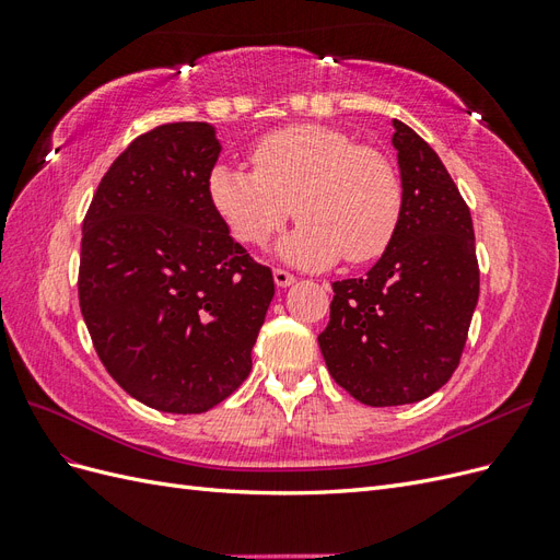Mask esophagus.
<instances>
[{
    "instance_id": "1",
    "label": "esophagus",
    "mask_w": 560,
    "mask_h": 560,
    "mask_svg": "<svg viewBox=\"0 0 560 560\" xmlns=\"http://www.w3.org/2000/svg\"><path fill=\"white\" fill-rule=\"evenodd\" d=\"M273 280H276L278 287H290L296 278L292 273H287V270H282V268H276L273 270Z\"/></svg>"
}]
</instances>
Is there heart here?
Wrapping results in <instances>:
<instances>
[{"label": "heart", "instance_id": "b5f03b06", "mask_svg": "<svg viewBox=\"0 0 560 560\" xmlns=\"http://www.w3.org/2000/svg\"><path fill=\"white\" fill-rule=\"evenodd\" d=\"M252 165L217 163L208 177L210 202L233 241L264 245L292 212L301 224L276 254L294 266L327 268L341 257L364 264L393 241L401 182L381 151L354 147L336 128L301 124L254 144Z\"/></svg>", "mask_w": 560, "mask_h": 560}]
</instances>
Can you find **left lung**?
<instances>
[{
  "mask_svg": "<svg viewBox=\"0 0 560 560\" xmlns=\"http://www.w3.org/2000/svg\"><path fill=\"white\" fill-rule=\"evenodd\" d=\"M401 212L364 278L334 282L317 336L329 374L366 406L430 397L460 362L479 301L471 214L436 151L393 118Z\"/></svg>",
  "mask_w": 560,
  "mask_h": 560,
  "instance_id": "left-lung-1",
  "label": "left lung"
}]
</instances>
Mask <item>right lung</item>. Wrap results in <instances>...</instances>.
I'll return each instance as SVG.
<instances>
[{"label":"right lung","mask_w":560,"mask_h":560,"mask_svg":"<svg viewBox=\"0 0 560 560\" xmlns=\"http://www.w3.org/2000/svg\"><path fill=\"white\" fill-rule=\"evenodd\" d=\"M222 144L202 121L140 135L83 219L79 303L109 376L163 413H202L252 369L276 284L217 217Z\"/></svg>","instance_id":"add662e5"}]
</instances>
